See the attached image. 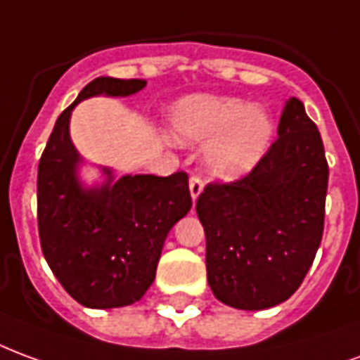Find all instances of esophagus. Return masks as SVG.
<instances>
[{
	"mask_svg": "<svg viewBox=\"0 0 360 360\" xmlns=\"http://www.w3.org/2000/svg\"><path fill=\"white\" fill-rule=\"evenodd\" d=\"M201 191H203V182H201V178L199 176H191L190 178V195L193 201H198V198L201 195Z\"/></svg>",
	"mask_w": 360,
	"mask_h": 360,
	"instance_id": "esophagus-1",
	"label": "esophagus"
}]
</instances>
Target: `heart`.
I'll return each instance as SVG.
<instances>
[{
    "label": "heart",
    "mask_w": 360,
    "mask_h": 360,
    "mask_svg": "<svg viewBox=\"0 0 360 360\" xmlns=\"http://www.w3.org/2000/svg\"><path fill=\"white\" fill-rule=\"evenodd\" d=\"M172 140L203 148L207 174L236 182L253 172L274 140L276 124L270 111L240 97H182L169 112Z\"/></svg>",
    "instance_id": "heart-1"
}]
</instances>
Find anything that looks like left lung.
Wrapping results in <instances>:
<instances>
[{
  "mask_svg": "<svg viewBox=\"0 0 360 360\" xmlns=\"http://www.w3.org/2000/svg\"><path fill=\"white\" fill-rule=\"evenodd\" d=\"M326 190L319 128L305 105L290 97L278 140L255 170L234 184H209L198 199L214 297L241 311H263L290 299L319 251Z\"/></svg>",
  "mask_w": 360,
  "mask_h": 360,
  "instance_id": "1",
  "label": "left lung"
}]
</instances>
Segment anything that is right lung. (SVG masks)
<instances>
[{
    "mask_svg": "<svg viewBox=\"0 0 360 360\" xmlns=\"http://www.w3.org/2000/svg\"><path fill=\"white\" fill-rule=\"evenodd\" d=\"M146 80L99 76L61 112L38 167V228L49 269L88 309L132 305L153 284L167 236L191 209L188 174H124L88 165L70 140L75 107L90 97H130Z\"/></svg>",
    "mask_w": 360,
    "mask_h": 360,
    "instance_id": "obj_1",
    "label": "right lung"
}]
</instances>
